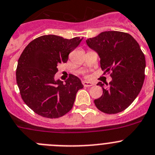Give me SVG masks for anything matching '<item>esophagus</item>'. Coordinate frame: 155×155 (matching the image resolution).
I'll list each match as a JSON object with an SVG mask.
<instances>
[{"label": "esophagus", "mask_w": 155, "mask_h": 155, "mask_svg": "<svg viewBox=\"0 0 155 155\" xmlns=\"http://www.w3.org/2000/svg\"><path fill=\"white\" fill-rule=\"evenodd\" d=\"M82 84H83V86H86V87H89V86H93V83L91 82H88V81H82Z\"/></svg>", "instance_id": "esophagus-1"}]
</instances>
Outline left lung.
<instances>
[{
  "instance_id": "1",
  "label": "left lung",
  "mask_w": 155,
  "mask_h": 155,
  "mask_svg": "<svg viewBox=\"0 0 155 155\" xmlns=\"http://www.w3.org/2000/svg\"><path fill=\"white\" fill-rule=\"evenodd\" d=\"M86 43L99 55L102 70L112 71L108 88L98 82L103 93L94 100L95 106L106 114L122 112L136 99L144 83L145 57L139 44L132 36L120 31L102 32Z\"/></svg>"
}]
</instances>
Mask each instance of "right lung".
I'll return each mask as SVG.
<instances>
[{
    "label": "right lung",
    "mask_w": 155,
    "mask_h": 155,
    "mask_svg": "<svg viewBox=\"0 0 155 155\" xmlns=\"http://www.w3.org/2000/svg\"><path fill=\"white\" fill-rule=\"evenodd\" d=\"M83 38L68 40L44 35L30 42L19 58L16 79L26 105L35 113L48 118H60L72 109L76 95L83 88L74 75L63 82L54 76L57 65L66 63L69 54Z\"/></svg>",
    "instance_id": "right-lung-1"
}]
</instances>
